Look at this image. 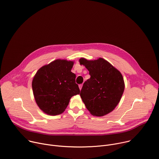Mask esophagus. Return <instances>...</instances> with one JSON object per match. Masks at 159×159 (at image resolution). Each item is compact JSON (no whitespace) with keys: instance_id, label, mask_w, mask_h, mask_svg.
<instances>
[{"instance_id":"obj_1","label":"esophagus","mask_w":159,"mask_h":159,"mask_svg":"<svg viewBox=\"0 0 159 159\" xmlns=\"http://www.w3.org/2000/svg\"><path fill=\"white\" fill-rule=\"evenodd\" d=\"M82 85H83V84H80V85H79V89H80V90H81V89H82Z\"/></svg>"}]
</instances>
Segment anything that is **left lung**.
Instances as JSON below:
<instances>
[{
    "label": "left lung",
    "instance_id": "1",
    "mask_svg": "<svg viewBox=\"0 0 159 159\" xmlns=\"http://www.w3.org/2000/svg\"><path fill=\"white\" fill-rule=\"evenodd\" d=\"M89 72L90 78L82 86L80 96L86 108L94 116H103L112 111L120 102L125 90L121 72L102 58L79 59Z\"/></svg>",
    "mask_w": 159,
    "mask_h": 159
}]
</instances>
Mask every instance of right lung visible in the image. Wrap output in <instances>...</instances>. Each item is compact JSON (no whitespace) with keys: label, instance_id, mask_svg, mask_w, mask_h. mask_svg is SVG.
I'll return each instance as SVG.
<instances>
[{"label":"right lung","instance_id":"right-lung-1","mask_svg":"<svg viewBox=\"0 0 159 159\" xmlns=\"http://www.w3.org/2000/svg\"><path fill=\"white\" fill-rule=\"evenodd\" d=\"M74 61L57 59L41 67L32 81L35 101L45 114H61L71 98L80 94L76 75L71 72Z\"/></svg>","mask_w":159,"mask_h":159}]
</instances>
